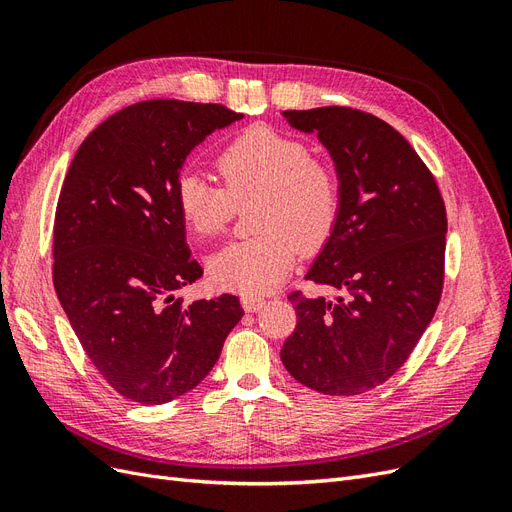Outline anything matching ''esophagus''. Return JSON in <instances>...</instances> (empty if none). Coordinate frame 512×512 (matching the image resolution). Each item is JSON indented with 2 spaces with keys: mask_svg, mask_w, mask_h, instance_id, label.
I'll list each match as a JSON object with an SVG mask.
<instances>
[{
  "mask_svg": "<svg viewBox=\"0 0 512 512\" xmlns=\"http://www.w3.org/2000/svg\"><path fill=\"white\" fill-rule=\"evenodd\" d=\"M241 305L245 312H258L265 305V297H260V294H241Z\"/></svg>",
  "mask_w": 512,
  "mask_h": 512,
  "instance_id": "esophagus-1",
  "label": "esophagus"
}]
</instances>
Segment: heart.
<instances>
[{
    "label": "heart",
    "mask_w": 512,
    "mask_h": 512,
    "mask_svg": "<svg viewBox=\"0 0 512 512\" xmlns=\"http://www.w3.org/2000/svg\"><path fill=\"white\" fill-rule=\"evenodd\" d=\"M224 188L196 170H183L175 200L194 235L211 239L226 230L235 205L256 198L254 237L215 252L207 271L213 284L245 294L265 292L284 280L299 256L318 250L335 228L342 190L335 168L309 153L299 138L254 126L218 156Z\"/></svg>",
    "instance_id": "b5f03b06"
}]
</instances>
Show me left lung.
I'll return each instance as SVG.
<instances>
[{"label":"left lung","instance_id":"8db88e82","mask_svg":"<svg viewBox=\"0 0 512 512\" xmlns=\"http://www.w3.org/2000/svg\"><path fill=\"white\" fill-rule=\"evenodd\" d=\"M316 134L342 190L335 228L305 280L342 294H290L288 374L324 395H359L406 363L440 303L446 209L436 179L389 123L348 106L284 111Z\"/></svg>","mask_w":512,"mask_h":512}]
</instances>
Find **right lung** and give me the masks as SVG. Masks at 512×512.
Listing matches in <instances>:
<instances>
[{"mask_svg":"<svg viewBox=\"0 0 512 512\" xmlns=\"http://www.w3.org/2000/svg\"><path fill=\"white\" fill-rule=\"evenodd\" d=\"M239 119L222 104H132L85 138L61 185L57 299L104 380L138 404H166L203 382L243 316L232 294L175 299L203 275L185 243L179 173L192 149Z\"/></svg>","mask_w":512,"mask_h":512,"instance_id":"obj_1","label":"right lung"}]
</instances>
